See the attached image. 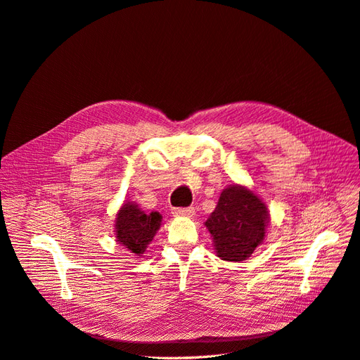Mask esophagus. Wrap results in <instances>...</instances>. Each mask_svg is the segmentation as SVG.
<instances>
[{"instance_id": "esophagus-1", "label": "esophagus", "mask_w": 360, "mask_h": 360, "mask_svg": "<svg viewBox=\"0 0 360 360\" xmlns=\"http://www.w3.org/2000/svg\"><path fill=\"white\" fill-rule=\"evenodd\" d=\"M172 214L174 217H193L195 209L192 206H188V207H173Z\"/></svg>"}]
</instances>
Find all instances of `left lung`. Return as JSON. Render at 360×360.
I'll return each instance as SVG.
<instances>
[{"mask_svg":"<svg viewBox=\"0 0 360 360\" xmlns=\"http://www.w3.org/2000/svg\"><path fill=\"white\" fill-rule=\"evenodd\" d=\"M267 222L266 205L245 187L234 184L221 193L205 225L214 237L218 257L241 262L264 240Z\"/></svg>","mask_w":360,"mask_h":360,"instance_id":"8db88e82","label":"left lung"}]
</instances>
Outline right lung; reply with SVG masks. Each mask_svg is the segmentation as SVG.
I'll use <instances>...</instances> for the list:
<instances>
[{"label": "right lung", "instance_id": "obj_1", "mask_svg": "<svg viewBox=\"0 0 360 360\" xmlns=\"http://www.w3.org/2000/svg\"><path fill=\"white\" fill-rule=\"evenodd\" d=\"M161 225V215L153 212L146 215L135 203H124L116 218V238L135 255L141 256L146 245L153 241Z\"/></svg>", "mask_w": 360, "mask_h": 360}]
</instances>
